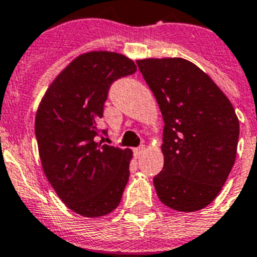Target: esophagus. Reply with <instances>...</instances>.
<instances>
[{"label":"esophagus","mask_w":257,"mask_h":257,"mask_svg":"<svg viewBox=\"0 0 257 257\" xmlns=\"http://www.w3.org/2000/svg\"><path fill=\"white\" fill-rule=\"evenodd\" d=\"M145 151V146L144 145H141V146H138L137 149H135V155L137 156V158H140V156L142 155V153Z\"/></svg>","instance_id":"1"}]
</instances>
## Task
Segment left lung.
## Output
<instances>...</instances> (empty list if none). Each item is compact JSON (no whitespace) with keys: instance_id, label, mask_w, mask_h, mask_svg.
Masks as SVG:
<instances>
[{"instance_id":"obj_1","label":"left lung","mask_w":257,"mask_h":257,"mask_svg":"<svg viewBox=\"0 0 257 257\" xmlns=\"http://www.w3.org/2000/svg\"><path fill=\"white\" fill-rule=\"evenodd\" d=\"M137 66L164 120L156 194L176 211L204 208L235 162L239 121L233 104L208 75L182 58L141 59Z\"/></svg>"}]
</instances>
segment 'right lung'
<instances>
[{"label":"right lung","instance_id":"right-lung-1","mask_svg":"<svg viewBox=\"0 0 257 257\" xmlns=\"http://www.w3.org/2000/svg\"><path fill=\"white\" fill-rule=\"evenodd\" d=\"M135 62L117 53L77 57L51 82L35 121L42 168L58 196L85 217L119 206L129 180L132 151L102 145L104 102L116 80L133 75Z\"/></svg>","mask_w":257,"mask_h":257}]
</instances>
